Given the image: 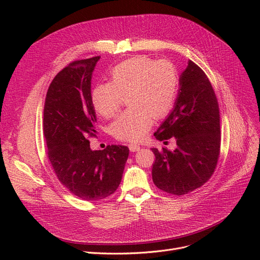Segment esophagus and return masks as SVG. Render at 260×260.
<instances>
[{"label": "esophagus", "mask_w": 260, "mask_h": 260, "mask_svg": "<svg viewBox=\"0 0 260 260\" xmlns=\"http://www.w3.org/2000/svg\"><path fill=\"white\" fill-rule=\"evenodd\" d=\"M140 146L139 145H137V144H129V149H130V152H138V151H140Z\"/></svg>", "instance_id": "1"}]
</instances>
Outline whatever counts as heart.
Segmentation results:
<instances>
[{
  "mask_svg": "<svg viewBox=\"0 0 260 260\" xmlns=\"http://www.w3.org/2000/svg\"><path fill=\"white\" fill-rule=\"evenodd\" d=\"M178 85L179 74L171 61L139 56L115 66L111 80L95 85L91 100L99 115L112 118L127 96L130 107L113 122L111 130L118 140L138 142L152 127L154 118H162L174 107Z\"/></svg>",
  "mask_w": 260,
  "mask_h": 260,
  "instance_id": "1",
  "label": "heart"
}]
</instances>
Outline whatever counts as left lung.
<instances>
[{"label":"left lung","mask_w":260,"mask_h":260,"mask_svg":"<svg viewBox=\"0 0 260 260\" xmlns=\"http://www.w3.org/2000/svg\"><path fill=\"white\" fill-rule=\"evenodd\" d=\"M154 136L165 144L171 138L177 142L174 151L152 148L153 182L160 190L183 195L214 174L220 153L219 106L207 76L192 60L179 78L174 109Z\"/></svg>","instance_id":"left-lung-1"}]
</instances>
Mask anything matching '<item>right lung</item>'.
Instances as JSON below:
<instances>
[{
	"instance_id": "right-lung-1",
	"label": "right lung",
	"mask_w": 260,
	"mask_h": 260,
	"mask_svg": "<svg viewBox=\"0 0 260 260\" xmlns=\"http://www.w3.org/2000/svg\"><path fill=\"white\" fill-rule=\"evenodd\" d=\"M100 56L76 60L59 72L46 93L43 133L48 156L60 183L84 201H100L121 182L129 148L108 145L92 151L96 132L91 80Z\"/></svg>"
}]
</instances>
